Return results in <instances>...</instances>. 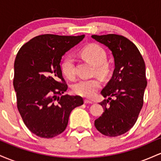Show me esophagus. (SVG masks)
I'll return each mask as SVG.
<instances>
[{"label":"esophagus","mask_w":161,"mask_h":161,"mask_svg":"<svg viewBox=\"0 0 161 161\" xmlns=\"http://www.w3.org/2000/svg\"><path fill=\"white\" fill-rule=\"evenodd\" d=\"M84 103H86V104H92V103H93V101H91V100H84Z\"/></svg>","instance_id":"esophagus-1"}]
</instances>
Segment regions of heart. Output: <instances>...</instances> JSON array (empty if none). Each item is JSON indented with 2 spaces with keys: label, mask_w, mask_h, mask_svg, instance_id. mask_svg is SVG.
<instances>
[{
  "label": "heart",
  "mask_w": 161,
  "mask_h": 161,
  "mask_svg": "<svg viewBox=\"0 0 161 161\" xmlns=\"http://www.w3.org/2000/svg\"><path fill=\"white\" fill-rule=\"evenodd\" d=\"M82 56L96 66V71L101 75L107 74L108 68L105 64L106 59V52L100 46L93 44L85 47L81 52ZM61 71L64 75L69 79H73L75 76V68L74 58L67 56L61 63ZM101 82L99 78L80 79L73 85L74 92L77 95L85 97H92L100 88Z\"/></svg>",
  "instance_id": "heart-1"
}]
</instances>
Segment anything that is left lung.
Listing matches in <instances>:
<instances>
[{
	"mask_svg": "<svg viewBox=\"0 0 161 161\" xmlns=\"http://www.w3.org/2000/svg\"><path fill=\"white\" fill-rule=\"evenodd\" d=\"M91 37L109 48L115 63L111 79L101 91L108 97L100 103L104 112L94 125L103 135L116 137L133 127L143 106L145 64L138 48L127 38L115 34Z\"/></svg>",
	"mask_w": 161,
	"mask_h": 161,
	"instance_id": "1",
	"label": "left lung"
}]
</instances>
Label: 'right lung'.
Instances as JSON below:
<instances>
[{
	"instance_id": "1",
	"label": "right lung",
	"mask_w": 161,
	"mask_h": 161,
	"mask_svg": "<svg viewBox=\"0 0 161 161\" xmlns=\"http://www.w3.org/2000/svg\"><path fill=\"white\" fill-rule=\"evenodd\" d=\"M84 38L45 34L32 38L18 52L14 78L17 108L26 127L37 136L60 135L72 110L84 104L80 96L63 95L68 85L60 65L63 55Z\"/></svg>"
}]
</instances>
